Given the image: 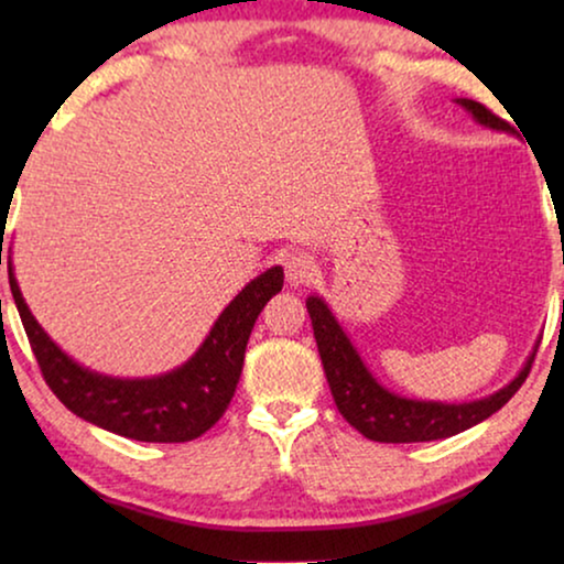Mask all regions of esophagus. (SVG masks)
<instances>
[{
	"label": "esophagus",
	"instance_id": "esophagus-1",
	"mask_svg": "<svg viewBox=\"0 0 564 564\" xmlns=\"http://www.w3.org/2000/svg\"><path fill=\"white\" fill-rule=\"evenodd\" d=\"M313 274H315V264L311 257H305V253L295 251L284 259V276H288V282L292 284V288L311 282Z\"/></svg>",
	"mask_w": 564,
	"mask_h": 564
}]
</instances>
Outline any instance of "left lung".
I'll list each match as a JSON object with an SVG mask.
<instances>
[{
    "label": "left lung",
    "instance_id": "1",
    "mask_svg": "<svg viewBox=\"0 0 564 564\" xmlns=\"http://www.w3.org/2000/svg\"><path fill=\"white\" fill-rule=\"evenodd\" d=\"M459 107L473 115L477 126L496 130V133L513 135V128L498 115H492L488 107L467 97L454 99ZM307 313L313 321L315 344H318V354L326 369V380L330 388V395L336 400L338 413L359 431L361 436L372 438V442L382 444H413V442H436V438H446L462 431L477 426L492 413L500 411L508 400L516 395L527 380L531 361L536 357L539 341L534 349L523 361L519 375L503 388L490 392V395L477 400H462V403H446V400H421L408 398L400 392H392L369 372V367L361 359L357 346L346 336L341 323L330 311L326 300L318 292L307 295L305 300Z\"/></svg>",
    "mask_w": 564,
    "mask_h": 564
}]
</instances>
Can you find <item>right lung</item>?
Here are the masks:
<instances>
[{
    "label": "right lung",
    "mask_w": 564,
    "mask_h": 564,
    "mask_svg": "<svg viewBox=\"0 0 564 564\" xmlns=\"http://www.w3.org/2000/svg\"><path fill=\"white\" fill-rule=\"evenodd\" d=\"M282 267L246 284L223 307L203 344L180 367L153 377H112L84 367L61 349L35 321L10 261V290L22 326L48 388L68 411L112 434L153 444H180L203 436L226 413L241 380L243 354L259 313L282 290Z\"/></svg>",
    "instance_id": "obj_1"
}]
</instances>
